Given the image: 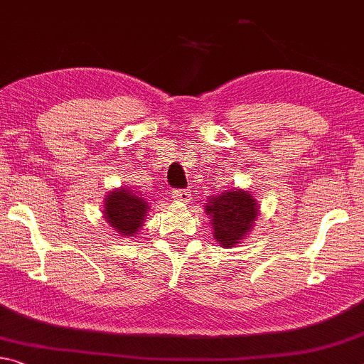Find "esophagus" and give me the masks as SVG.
I'll use <instances>...</instances> for the list:
<instances>
[{
    "mask_svg": "<svg viewBox=\"0 0 364 364\" xmlns=\"http://www.w3.org/2000/svg\"><path fill=\"white\" fill-rule=\"evenodd\" d=\"M173 198L176 200L188 203V200L191 199V191H189V189H175V191H173Z\"/></svg>",
    "mask_w": 364,
    "mask_h": 364,
    "instance_id": "esophagus-1",
    "label": "esophagus"
}]
</instances>
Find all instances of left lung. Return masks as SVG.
Here are the masks:
<instances>
[{
  "label": "left lung",
  "mask_w": 364,
  "mask_h": 364,
  "mask_svg": "<svg viewBox=\"0 0 364 364\" xmlns=\"http://www.w3.org/2000/svg\"><path fill=\"white\" fill-rule=\"evenodd\" d=\"M210 215L213 238L227 247H233L250 232L257 215L256 199L246 191L220 193L205 205Z\"/></svg>",
  "instance_id": "8db88e82"
}]
</instances>
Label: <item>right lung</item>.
Segmentation results:
<instances>
[{
  "label": "right lung",
  "mask_w": 364,
  "mask_h": 364,
  "mask_svg": "<svg viewBox=\"0 0 364 364\" xmlns=\"http://www.w3.org/2000/svg\"><path fill=\"white\" fill-rule=\"evenodd\" d=\"M103 215L107 222L117 230L119 235L128 238L132 236L137 228L142 227L144 218L149 209L146 199L129 189H117L105 198Z\"/></svg>",
  "instance_id": "right-lung-1"
}]
</instances>
